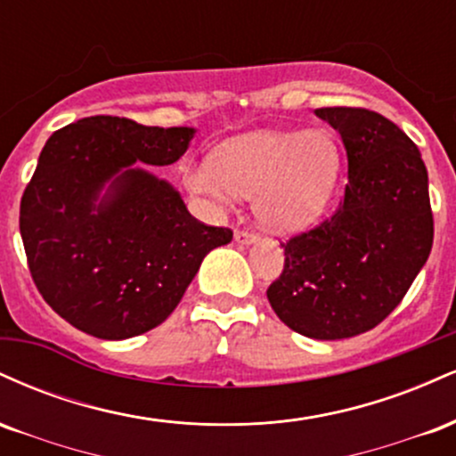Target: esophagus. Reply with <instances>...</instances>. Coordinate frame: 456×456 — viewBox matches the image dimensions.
<instances>
[{
  "label": "esophagus",
  "instance_id": "34e87169",
  "mask_svg": "<svg viewBox=\"0 0 456 456\" xmlns=\"http://www.w3.org/2000/svg\"><path fill=\"white\" fill-rule=\"evenodd\" d=\"M233 238L238 244H255L259 240L257 233H250V232H246V229H238Z\"/></svg>",
  "mask_w": 456,
  "mask_h": 456
}]
</instances>
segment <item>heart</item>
I'll list each match as a JSON object with an SVG mask.
<instances>
[{
	"label": "heart",
	"mask_w": 456,
	"mask_h": 456,
	"mask_svg": "<svg viewBox=\"0 0 456 456\" xmlns=\"http://www.w3.org/2000/svg\"><path fill=\"white\" fill-rule=\"evenodd\" d=\"M341 175V148L326 130H257L223 143L210 162L188 167L186 186L214 201L255 199L265 227L296 232L328 210Z\"/></svg>",
	"instance_id": "b5f03b06"
}]
</instances>
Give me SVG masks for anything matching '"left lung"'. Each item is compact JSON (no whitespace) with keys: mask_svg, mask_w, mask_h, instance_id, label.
Returning a JSON list of instances; mask_svg holds the SVG:
<instances>
[{"mask_svg":"<svg viewBox=\"0 0 456 456\" xmlns=\"http://www.w3.org/2000/svg\"><path fill=\"white\" fill-rule=\"evenodd\" d=\"M347 151L345 197L332 218L296 235L268 300L287 328L338 341L399 306L433 246L428 175L413 141L366 109H315Z\"/></svg>","mask_w":456,"mask_h":456,"instance_id":"obj_1","label":"left lung"}]
</instances>
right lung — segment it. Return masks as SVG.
I'll return each instance as SVG.
<instances>
[{
    "label": "right lung",
    "mask_w": 456,
    "mask_h": 456,
    "mask_svg": "<svg viewBox=\"0 0 456 456\" xmlns=\"http://www.w3.org/2000/svg\"><path fill=\"white\" fill-rule=\"evenodd\" d=\"M197 130L94 115L57 130L20 199L31 279L60 317L104 341L160 326L232 229L199 223L148 167L174 165Z\"/></svg>",
    "instance_id": "1"
}]
</instances>
